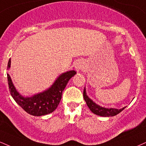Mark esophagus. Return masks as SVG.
Returning <instances> with one entry per match:
<instances>
[{"instance_id": "34e87169", "label": "esophagus", "mask_w": 146, "mask_h": 146, "mask_svg": "<svg viewBox=\"0 0 146 146\" xmlns=\"http://www.w3.org/2000/svg\"><path fill=\"white\" fill-rule=\"evenodd\" d=\"M75 69H76V71H80L81 68H82V65L80 64H75Z\"/></svg>"}]
</instances>
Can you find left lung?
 I'll use <instances>...</instances> for the list:
<instances>
[{"label":"left lung","mask_w":146,"mask_h":146,"mask_svg":"<svg viewBox=\"0 0 146 146\" xmlns=\"http://www.w3.org/2000/svg\"><path fill=\"white\" fill-rule=\"evenodd\" d=\"M84 99L86 102V104L88 107L89 109L92 111L93 113L96 115H101V116L104 117H110V116H114V115H117L119 113H120L122 110H124L125 108H123L122 109H115V108H104L102 107L99 106V105H96L95 103H94L90 98L86 95V89L84 88Z\"/></svg>","instance_id":"obj_1"}]
</instances>
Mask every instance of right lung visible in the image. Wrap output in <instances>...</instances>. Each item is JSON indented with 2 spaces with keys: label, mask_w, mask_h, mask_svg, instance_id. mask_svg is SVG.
Wrapping results in <instances>:
<instances>
[{
  "label": "right lung",
  "mask_w": 146,
  "mask_h": 146,
  "mask_svg": "<svg viewBox=\"0 0 146 146\" xmlns=\"http://www.w3.org/2000/svg\"><path fill=\"white\" fill-rule=\"evenodd\" d=\"M10 66L11 59L9 60L8 68ZM75 74V71L62 73L48 90L32 97H24L19 94L12 83L9 75L7 74L9 88L12 97L24 111L34 116H41L52 113L56 110L62 98V91L70 79Z\"/></svg>",
  "instance_id": "1"
}]
</instances>
